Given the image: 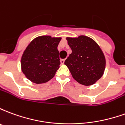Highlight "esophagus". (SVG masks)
Here are the masks:
<instances>
[{
	"mask_svg": "<svg viewBox=\"0 0 125 125\" xmlns=\"http://www.w3.org/2000/svg\"><path fill=\"white\" fill-rule=\"evenodd\" d=\"M64 62H65V59H62V60H60L61 64H64Z\"/></svg>",
	"mask_w": 125,
	"mask_h": 125,
	"instance_id": "obj_1",
	"label": "esophagus"
}]
</instances>
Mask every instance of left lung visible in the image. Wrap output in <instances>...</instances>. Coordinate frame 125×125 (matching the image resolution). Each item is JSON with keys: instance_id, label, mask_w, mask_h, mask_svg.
I'll use <instances>...</instances> for the list:
<instances>
[{"instance_id": "1", "label": "left lung", "mask_w": 125, "mask_h": 125, "mask_svg": "<svg viewBox=\"0 0 125 125\" xmlns=\"http://www.w3.org/2000/svg\"><path fill=\"white\" fill-rule=\"evenodd\" d=\"M72 53L65 61L73 78L80 84L91 86L104 74L106 59L102 49L87 36L67 37Z\"/></svg>"}]
</instances>
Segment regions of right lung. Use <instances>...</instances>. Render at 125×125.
<instances>
[{
  "mask_svg": "<svg viewBox=\"0 0 125 125\" xmlns=\"http://www.w3.org/2000/svg\"><path fill=\"white\" fill-rule=\"evenodd\" d=\"M61 37H37L24 51L21 66L26 78L35 84H43L53 78L60 68L58 44Z\"/></svg>",
  "mask_w": 125,
  "mask_h": 125,
  "instance_id": "1",
  "label": "right lung"
}]
</instances>
